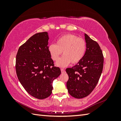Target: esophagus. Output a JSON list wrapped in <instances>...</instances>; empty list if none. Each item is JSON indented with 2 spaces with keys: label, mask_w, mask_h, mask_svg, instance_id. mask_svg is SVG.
Listing matches in <instances>:
<instances>
[{
  "label": "esophagus",
  "mask_w": 121,
  "mask_h": 121,
  "mask_svg": "<svg viewBox=\"0 0 121 121\" xmlns=\"http://www.w3.org/2000/svg\"><path fill=\"white\" fill-rule=\"evenodd\" d=\"M60 70H61V73H65V70L64 69H61Z\"/></svg>",
  "instance_id": "1"
}]
</instances>
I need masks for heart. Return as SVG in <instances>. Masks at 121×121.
Masks as SVG:
<instances>
[{
  "mask_svg": "<svg viewBox=\"0 0 121 121\" xmlns=\"http://www.w3.org/2000/svg\"><path fill=\"white\" fill-rule=\"evenodd\" d=\"M48 49L54 61H57L63 52L64 56L57 61L56 65L64 67L71 63L73 64L78 63L82 59L86 52V44L83 39L68 34L58 38L56 44H51Z\"/></svg>",
  "mask_w": 121,
  "mask_h": 121,
  "instance_id": "obj_1",
  "label": "heart"
}]
</instances>
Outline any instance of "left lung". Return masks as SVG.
Returning a JSON list of instances; mask_svg holds the SVG:
<instances>
[{
    "label": "left lung",
    "mask_w": 121,
    "mask_h": 121,
    "mask_svg": "<svg viewBox=\"0 0 121 121\" xmlns=\"http://www.w3.org/2000/svg\"><path fill=\"white\" fill-rule=\"evenodd\" d=\"M86 50L82 59L72 68L65 69L69 76V94L76 98L89 95L96 87L104 67V56L98 44L85 34Z\"/></svg>",
    "instance_id": "1"
}]
</instances>
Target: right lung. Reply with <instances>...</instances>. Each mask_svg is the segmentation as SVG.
<instances>
[{"label": "right lung", "mask_w": 121, "mask_h": 121, "mask_svg": "<svg viewBox=\"0 0 121 121\" xmlns=\"http://www.w3.org/2000/svg\"><path fill=\"white\" fill-rule=\"evenodd\" d=\"M48 39L46 32L35 34L19 47L16 56L18 79L29 94L39 99L50 95L53 80L61 73L51 58Z\"/></svg>", "instance_id": "add662e5"}]
</instances>
